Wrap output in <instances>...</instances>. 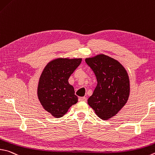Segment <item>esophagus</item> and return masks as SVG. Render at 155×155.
<instances>
[{
  "instance_id": "1",
  "label": "esophagus",
  "mask_w": 155,
  "mask_h": 155,
  "mask_svg": "<svg viewBox=\"0 0 155 155\" xmlns=\"http://www.w3.org/2000/svg\"><path fill=\"white\" fill-rule=\"evenodd\" d=\"M87 97H81L78 98V100L80 101V102H87Z\"/></svg>"
}]
</instances>
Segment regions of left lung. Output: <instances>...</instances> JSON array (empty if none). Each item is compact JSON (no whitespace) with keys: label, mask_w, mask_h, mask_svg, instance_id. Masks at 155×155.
I'll return each instance as SVG.
<instances>
[{"label":"left lung","mask_w":155,"mask_h":155,"mask_svg":"<svg viewBox=\"0 0 155 155\" xmlns=\"http://www.w3.org/2000/svg\"><path fill=\"white\" fill-rule=\"evenodd\" d=\"M85 61L94 71L97 83L87 102L100 119L107 120L117 114L127 102L128 74L119 61L106 55L87 58Z\"/></svg>","instance_id":"8db88e82"}]
</instances>
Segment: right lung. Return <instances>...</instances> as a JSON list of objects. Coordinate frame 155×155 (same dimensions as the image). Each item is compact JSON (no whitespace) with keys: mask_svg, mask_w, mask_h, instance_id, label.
<instances>
[{"mask_svg":"<svg viewBox=\"0 0 155 155\" xmlns=\"http://www.w3.org/2000/svg\"><path fill=\"white\" fill-rule=\"evenodd\" d=\"M81 59H56L49 62L42 72L38 86V97L46 111L60 118L70 106L78 102L74 87L68 83Z\"/></svg>","mask_w":155,"mask_h":155,"instance_id":"obj_1","label":"right lung"}]
</instances>
